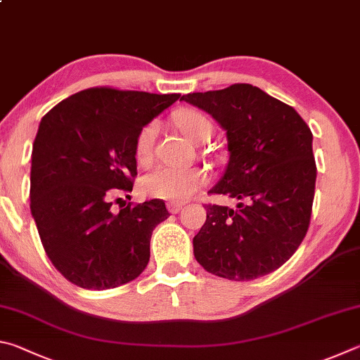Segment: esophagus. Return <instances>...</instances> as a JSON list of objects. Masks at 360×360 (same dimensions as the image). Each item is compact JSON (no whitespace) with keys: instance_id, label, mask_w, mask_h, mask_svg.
<instances>
[{"instance_id":"obj_1","label":"esophagus","mask_w":360,"mask_h":360,"mask_svg":"<svg viewBox=\"0 0 360 360\" xmlns=\"http://www.w3.org/2000/svg\"><path fill=\"white\" fill-rule=\"evenodd\" d=\"M167 210L170 213H179L181 210V204H179V202H169L167 204Z\"/></svg>"}]
</instances>
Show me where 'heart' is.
<instances>
[{"mask_svg":"<svg viewBox=\"0 0 360 360\" xmlns=\"http://www.w3.org/2000/svg\"><path fill=\"white\" fill-rule=\"evenodd\" d=\"M175 123L186 139L199 143L212 134V123L209 118L198 110H184L175 118ZM160 131L158 122H150L139 131L136 137V158L139 161H147L153 153L155 141ZM207 185L205 170L199 167H172L160 166L151 167L141 179L142 194L153 199L184 202L194 196L200 188Z\"/></svg>","mask_w":360,"mask_h":360,"instance_id":"obj_1","label":"heart"}]
</instances>
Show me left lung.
<instances>
[{
  "mask_svg": "<svg viewBox=\"0 0 360 360\" xmlns=\"http://www.w3.org/2000/svg\"><path fill=\"white\" fill-rule=\"evenodd\" d=\"M180 101L210 113L226 131L229 162L210 193L240 200L236 210L205 205L194 257L207 272L234 281L274 272L310 224L316 184L310 128L291 105L250 84Z\"/></svg>",
  "mask_w": 360,
  "mask_h": 360,
  "instance_id": "8db88e82",
  "label": "left lung"
}]
</instances>
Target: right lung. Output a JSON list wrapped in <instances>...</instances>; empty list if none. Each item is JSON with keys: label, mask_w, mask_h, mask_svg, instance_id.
<instances>
[{"label": "right lung", "mask_w": 360, "mask_h": 360, "mask_svg": "<svg viewBox=\"0 0 360 360\" xmlns=\"http://www.w3.org/2000/svg\"><path fill=\"white\" fill-rule=\"evenodd\" d=\"M180 94L94 86L42 117L31 153L30 209L55 269L84 289L132 281L150 259V238L169 217L160 199L128 202L137 175L136 137ZM118 200V199H117Z\"/></svg>", "instance_id": "add662e5"}]
</instances>
